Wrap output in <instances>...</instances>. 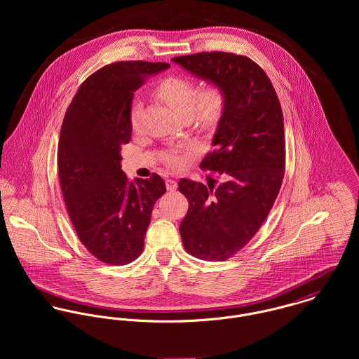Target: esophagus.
Here are the masks:
<instances>
[{
	"label": "esophagus",
	"instance_id": "34e87169",
	"mask_svg": "<svg viewBox=\"0 0 359 359\" xmlns=\"http://www.w3.org/2000/svg\"><path fill=\"white\" fill-rule=\"evenodd\" d=\"M165 187H167V191H175L177 189V182L174 180H165Z\"/></svg>",
	"mask_w": 359,
	"mask_h": 359
}]
</instances>
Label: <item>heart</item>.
<instances>
[{"label":"heart","mask_w":359,"mask_h":359,"mask_svg":"<svg viewBox=\"0 0 359 359\" xmlns=\"http://www.w3.org/2000/svg\"><path fill=\"white\" fill-rule=\"evenodd\" d=\"M156 94L168 103L181 117L196 118L203 126H212L221 117L225 107L224 93L218 87H207L199 93V87L195 81L185 77H167L158 83ZM141 116V102L135 101L131 107V124L138 126ZM171 167L181 164V158L171 156L167 158Z\"/></svg>","instance_id":"b5f03b06"}]
</instances>
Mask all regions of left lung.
Masks as SVG:
<instances>
[{"label": "left lung", "instance_id": "8db88e82", "mask_svg": "<svg viewBox=\"0 0 359 359\" xmlns=\"http://www.w3.org/2000/svg\"><path fill=\"white\" fill-rule=\"evenodd\" d=\"M171 60L225 97L212 137L215 149L201 163L222 182H178L189 203L180 225L185 250L205 261H224L256 235L279 194L285 174L280 103L265 72L246 56L201 52Z\"/></svg>", "mask_w": 359, "mask_h": 359}]
</instances>
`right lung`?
Instances as JSON below:
<instances>
[{"instance_id":"obj_1","label":"right lung","mask_w":359,"mask_h":359,"mask_svg":"<svg viewBox=\"0 0 359 359\" xmlns=\"http://www.w3.org/2000/svg\"><path fill=\"white\" fill-rule=\"evenodd\" d=\"M170 67L163 62H117L91 74L69 104L57 145L62 195L86 249L111 265L134 261L163 178L130 181L121 170V147L131 140L134 93Z\"/></svg>"}]
</instances>
